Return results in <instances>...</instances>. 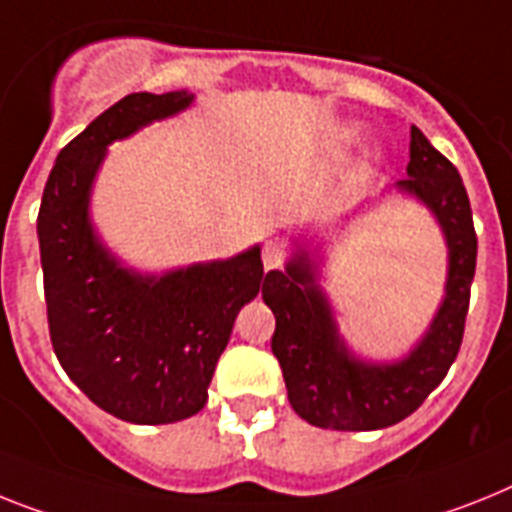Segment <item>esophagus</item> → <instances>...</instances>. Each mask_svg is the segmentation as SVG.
<instances>
[{"instance_id":"1","label":"esophagus","mask_w":512,"mask_h":512,"mask_svg":"<svg viewBox=\"0 0 512 512\" xmlns=\"http://www.w3.org/2000/svg\"><path fill=\"white\" fill-rule=\"evenodd\" d=\"M281 263H283V255H281V249H278L276 244L270 242L268 247H265V252H263V265H265V270L281 268Z\"/></svg>"}]
</instances>
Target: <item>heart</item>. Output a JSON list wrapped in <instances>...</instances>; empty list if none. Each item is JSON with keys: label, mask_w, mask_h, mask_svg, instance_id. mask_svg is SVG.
<instances>
[{"label": "heart", "mask_w": 512, "mask_h": 512, "mask_svg": "<svg viewBox=\"0 0 512 512\" xmlns=\"http://www.w3.org/2000/svg\"><path fill=\"white\" fill-rule=\"evenodd\" d=\"M351 137H354V132H351V130H346V132H341V140H346V143H349V140H351Z\"/></svg>", "instance_id": "heart-1"}]
</instances>
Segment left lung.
I'll use <instances>...</instances> for the list:
<instances>
[{
	"label": "left lung",
	"mask_w": 512,
	"mask_h": 512,
	"mask_svg": "<svg viewBox=\"0 0 512 512\" xmlns=\"http://www.w3.org/2000/svg\"><path fill=\"white\" fill-rule=\"evenodd\" d=\"M406 179L395 190L432 210L448 244L445 299L427 333L398 362H364L338 333L317 265L296 249L283 270H270L263 299L276 315L273 354L283 369L289 403L309 424L369 432L414 414L448 375L463 341L468 296L476 270V231L461 174L419 127H411Z\"/></svg>",
	"instance_id": "1"
}]
</instances>
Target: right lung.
<instances>
[{"instance_id":"1","label":"right lung","mask_w":512,"mask_h":512,"mask_svg":"<svg viewBox=\"0 0 512 512\" xmlns=\"http://www.w3.org/2000/svg\"><path fill=\"white\" fill-rule=\"evenodd\" d=\"M195 96L130 93L59 150L38 210L51 346L77 388L132 424H171L208 401L239 309L263 286L260 244L163 276L124 268L98 239L90 192L106 148Z\"/></svg>"}]
</instances>
